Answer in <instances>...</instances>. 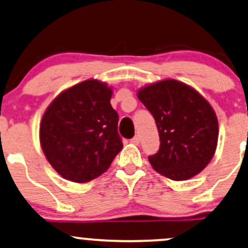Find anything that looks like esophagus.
<instances>
[{
    "label": "esophagus",
    "mask_w": 248,
    "mask_h": 248,
    "mask_svg": "<svg viewBox=\"0 0 248 248\" xmlns=\"http://www.w3.org/2000/svg\"><path fill=\"white\" fill-rule=\"evenodd\" d=\"M131 143L135 144V145H138V144L140 143V137H139V136H135V137L131 139Z\"/></svg>",
    "instance_id": "esophagus-1"
}]
</instances>
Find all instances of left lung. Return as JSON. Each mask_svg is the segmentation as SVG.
<instances>
[{
  "label": "left lung",
  "instance_id": "1",
  "mask_svg": "<svg viewBox=\"0 0 248 248\" xmlns=\"http://www.w3.org/2000/svg\"><path fill=\"white\" fill-rule=\"evenodd\" d=\"M139 101L154 116L159 132L158 152L149 161L172 180H186L205 169L218 141V119L206 99L176 79L141 88Z\"/></svg>",
  "mask_w": 248,
  "mask_h": 248
}]
</instances>
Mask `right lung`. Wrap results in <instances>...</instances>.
I'll list each match as a JSON object with an SVG mask.
<instances>
[{
    "label": "right lung",
    "mask_w": 248,
    "mask_h": 248,
    "mask_svg": "<svg viewBox=\"0 0 248 248\" xmlns=\"http://www.w3.org/2000/svg\"><path fill=\"white\" fill-rule=\"evenodd\" d=\"M112 89L88 79L61 93L42 117L40 141L64 179L87 183L104 173L123 149Z\"/></svg>",
    "instance_id": "add662e5"
}]
</instances>
